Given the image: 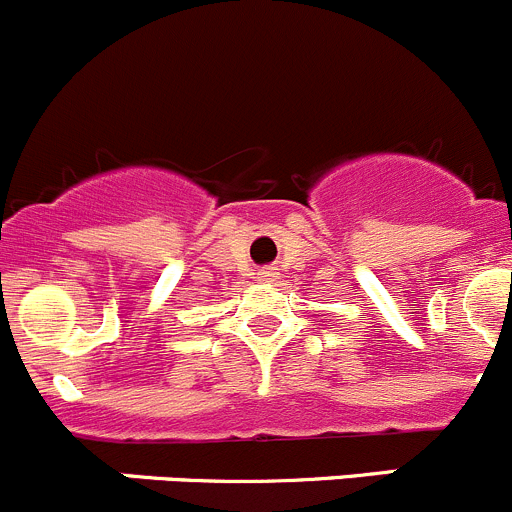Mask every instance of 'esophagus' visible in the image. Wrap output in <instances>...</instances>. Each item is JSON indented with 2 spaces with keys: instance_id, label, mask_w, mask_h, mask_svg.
<instances>
[{
  "instance_id": "34e87169",
  "label": "esophagus",
  "mask_w": 512,
  "mask_h": 512,
  "mask_svg": "<svg viewBox=\"0 0 512 512\" xmlns=\"http://www.w3.org/2000/svg\"><path fill=\"white\" fill-rule=\"evenodd\" d=\"M262 280H267V282H270V280H275V272H272V270H262Z\"/></svg>"
}]
</instances>
